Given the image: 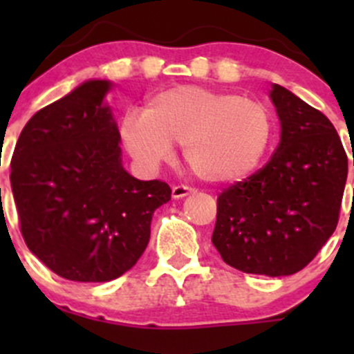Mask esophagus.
<instances>
[{"label":"esophagus","instance_id":"obj_1","mask_svg":"<svg viewBox=\"0 0 354 354\" xmlns=\"http://www.w3.org/2000/svg\"><path fill=\"white\" fill-rule=\"evenodd\" d=\"M194 192V188L187 187V185H176V187H173V190H171V195H173V198H183L187 197V195H192Z\"/></svg>","mask_w":354,"mask_h":354}]
</instances>
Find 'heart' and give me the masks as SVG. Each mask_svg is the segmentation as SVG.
Segmentation results:
<instances>
[{"instance_id":"heart-1","label":"heart","mask_w":354,"mask_h":354,"mask_svg":"<svg viewBox=\"0 0 354 354\" xmlns=\"http://www.w3.org/2000/svg\"><path fill=\"white\" fill-rule=\"evenodd\" d=\"M272 138V116L263 102L233 92L180 85L154 95L144 113L121 121V140L131 156L157 164L183 144L192 173L207 183L248 176Z\"/></svg>"}]
</instances>
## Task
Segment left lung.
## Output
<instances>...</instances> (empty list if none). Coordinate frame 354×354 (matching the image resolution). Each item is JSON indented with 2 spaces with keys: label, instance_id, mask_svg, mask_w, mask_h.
I'll return each mask as SVG.
<instances>
[{
  "label": "left lung",
  "instance_id": "1",
  "mask_svg": "<svg viewBox=\"0 0 354 354\" xmlns=\"http://www.w3.org/2000/svg\"><path fill=\"white\" fill-rule=\"evenodd\" d=\"M270 99L279 145L262 169L217 195L212 243L227 266L277 277L308 266L335 231L348 156L326 114L277 84Z\"/></svg>",
  "mask_w": 354,
  "mask_h": 354
}]
</instances>
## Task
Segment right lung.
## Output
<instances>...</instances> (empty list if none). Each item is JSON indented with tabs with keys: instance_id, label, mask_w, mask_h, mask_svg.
<instances>
[{
	"instance_id": "right-lung-1",
	"label": "right lung",
	"mask_w": 354,
	"mask_h": 354,
	"mask_svg": "<svg viewBox=\"0 0 354 354\" xmlns=\"http://www.w3.org/2000/svg\"><path fill=\"white\" fill-rule=\"evenodd\" d=\"M88 80L25 124L12 157L13 198L32 253L58 276L104 283L137 263L154 210L169 185L140 181L121 164L120 131L104 95Z\"/></svg>"
}]
</instances>
